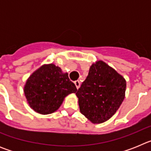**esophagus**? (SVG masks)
<instances>
[{"label":"esophagus","instance_id":"1","mask_svg":"<svg viewBox=\"0 0 151 151\" xmlns=\"http://www.w3.org/2000/svg\"><path fill=\"white\" fill-rule=\"evenodd\" d=\"M74 84H75V85H76V86L77 89L79 88V87H80V82H79V81H78V80H77V81H75Z\"/></svg>","mask_w":151,"mask_h":151}]
</instances>
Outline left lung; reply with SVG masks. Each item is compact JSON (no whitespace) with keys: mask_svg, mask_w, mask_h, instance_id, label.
<instances>
[{"mask_svg":"<svg viewBox=\"0 0 151 151\" xmlns=\"http://www.w3.org/2000/svg\"><path fill=\"white\" fill-rule=\"evenodd\" d=\"M126 81L102 60L92 64L88 76L76 93L80 112L94 124L110 119L125 98Z\"/></svg>","mask_w":151,"mask_h":151,"instance_id":"obj_1","label":"left lung"}]
</instances>
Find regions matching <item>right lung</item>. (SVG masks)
Returning <instances> with one entry per match:
<instances>
[{
    "mask_svg": "<svg viewBox=\"0 0 151 151\" xmlns=\"http://www.w3.org/2000/svg\"><path fill=\"white\" fill-rule=\"evenodd\" d=\"M77 91L67 73L54 63L45 64L29 77L24 94L29 106L36 113L47 115L59 109L64 98Z\"/></svg>",
    "mask_w": 151,
    "mask_h": 151,
    "instance_id": "obj_1",
    "label": "right lung"
}]
</instances>
